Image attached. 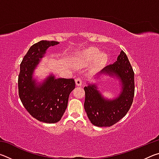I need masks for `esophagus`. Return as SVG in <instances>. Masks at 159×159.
I'll use <instances>...</instances> for the list:
<instances>
[{
  "label": "esophagus",
  "instance_id": "obj_1",
  "mask_svg": "<svg viewBox=\"0 0 159 159\" xmlns=\"http://www.w3.org/2000/svg\"><path fill=\"white\" fill-rule=\"evenodd\" d=\"M82 83H83V80H82L81 78L79 77V78H77V79H76V85H78V86L81 85H82Z\"/></svg>",
  "mask_w": 159,
  "mask_h": 159
}]
</instances>
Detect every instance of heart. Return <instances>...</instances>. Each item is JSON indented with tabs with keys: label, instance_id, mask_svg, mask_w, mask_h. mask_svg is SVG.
Segmentation results:
<instances>
[{
	"label": "heart",
	"instance_id": "1",
	"mask_svg": "<svg viewBox=\"0 0 159 159\" xmlns=\"http://www.w3.org/2000/svg\"><path fill=\"white\" fill-rule=\"evenodd\" d=\"M108 58L105 54L102 53L101 51L97 48H91L83 51L76 55L75 57V61L80 66H85L87 64L95 62L96 67H100L104 66L107 62Z\"/></svg>",
	"mask_w": 159,
	"mask_h": 159
}]
</instances>
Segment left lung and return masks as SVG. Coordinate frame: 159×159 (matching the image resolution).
I'll list each match as a JSON object with an SVG mask.
<instances>
[{
    "mask_svg": "<svg viewBox=\"0 0 159 159\" xmlns=\"http://www.w3.org/2000/svg\"><path fill=\"white\" fill-rule=\"evenodd\" d=\"M102 73L116 76L122 82V91L114 100L103 98L95 85L84 88V109L90 122L98 127H110L123 118L133 104L134 74L126 54L121 50L117 61L102 70Z\"/></svg>",
    "mask_w": 159,
    "mask_h": 159,
    "instance_id": "1",
    "label": "left lung"
}]
</instances>
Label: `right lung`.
<instances>
[{
  "instance_id": "1",
  "label": "right lung",
  "mask_w": 159,
  "mask_h": 159,
  "mask_svg": "<svg viewBox=\"0 0 159 159\" xmlns=\"http://www.w3.org/2000/svg\"><path fill=\"white\" fill-rule=\"evenodd\" d=\"M57 41H41L29 48L20 64L18 76L19 97L25 108L38 120L47 123L61 120L67 107L69 94L75 88L74 79H55L50 76L38 86L32 74L39 59Z\"/></svg>"
}]
</instances>
